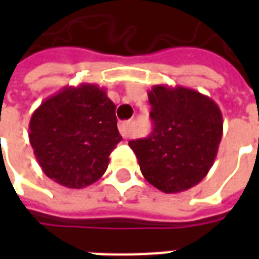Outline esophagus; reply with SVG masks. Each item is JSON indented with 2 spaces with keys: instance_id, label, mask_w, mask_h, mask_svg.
<instances>
[{
  "instance_id": "obj_1",
  "label": "esophagus",
  "mask_w": 259,
  "mask_h": 259,
  "mask_svg": "<svg viewBox=\"0 0 259 259\" xmlns=\"http://www.w3.org/2000/svg\"><path fill=\"white\" fill-rule=\"evenodd\" d=\"M119 132L123 139H129L132 135V123L130 122H120L119 123Z\"/></svg>"
}]
</instances>
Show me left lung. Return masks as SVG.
<instances>
[{"label":"left lung","instance_id":"obj_1","mask_svg":"<svg viewBox=\"0 0 259 259\" xmlns=\"http://www.w3.org/2000/svg\"><path fill=\"white\" fill-rule=\"evenodd\" d=\"M148 101L152 133L129 141L141 174L163 193L189 190L213 165L223 133L222 112L209 97L182 85H154Z\"/></svg>","mask_w":259,"mask_h":259}]
</instances>
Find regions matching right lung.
Wrapping results in <instances>:
<instances>
[{"label": "right lung", "instance_id": "add662e5", "mask_svg": "<svg viewBox=\"0 0 259 259\" xmlns=\"http://www.w3.org/2000/svg\"><path fill=\"white\" fill-rule=\"evenodd\" d=\"M115 104L104 89L81 83L48 97L33 112L29 139L50 179L83 189L105 174L109 154L122 140Z\"/></svg>", "mask_w": 259, "mask_h": 259}]
</instances>
